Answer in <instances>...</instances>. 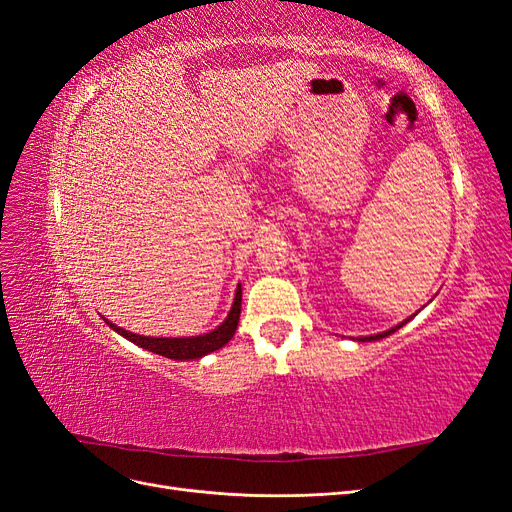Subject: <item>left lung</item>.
<instances>
[{
    "label": "left lung",
    "instance_id": "8db88e82",
    "mask_svg": "<svg viewBox=\"0 0 512 512\" xmlns=\"http://www.w3.org/2000/svg\"><path fill=\"white\" fill-rule=\"evenodd\" d=\"M406 322H408V320H406ZM401 327H404V322L397 324V327H393V329H389V331H384V333L371 335V337H359V339H361V342H376V339H382V337H386V335H391V333H395V331H397V329H401Z\"/></svg>",
    "mask_w": 512,
    "mask_h": 512
}]
</instances>
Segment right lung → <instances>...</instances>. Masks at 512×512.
Instances as JSON below:
<instances>
[{
    "label": "right lung",
    "mask_w": 512,
    "mask_h": 512,
    "mask_svg": "<svg viewBox=\"0 0 512 512\" xmlns=\"http://www.w3.org/2000/svg\"><path fill=\"white\" fill-rule=\"evenodd\" d=\"M239 314H241V286L237 288L235 303H232L228 318L215 331L198 335V337H143V335H136L130 331H123L117 327V324H111L108 320L106 322L111 324V327L119 335L128 337L132 344L141 346L149 352H156L160 356H166V359H175V361H192V359H200V356H205L213 350H220L222 346H226L237 331Z\"/></svg>",
    "instance_id": "obj_1"
}]
</instances>
